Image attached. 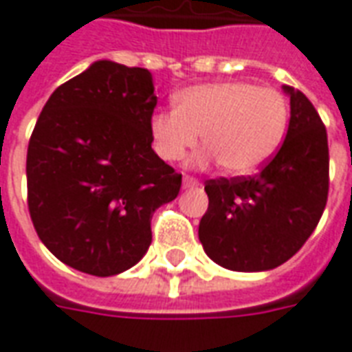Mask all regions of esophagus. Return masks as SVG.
Masks as SVG:
<instances>
[{
    "label": "esophagus",
    "mask_w": 352,
    "mask_h": 352,
    "mask_svg": "<svg viewBox=\"0 0 352 352\" xmlns=\"http://www.w3.org/2000/svg\"><path fill=\"white\" fill-rule=\"evenodd\" d=\"M199 186V180L193 178V176H184V188L189 189V188H197Z\"/></svg>",
    "instance_id": "obj_1"
}]
</instances>
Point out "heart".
<instances>
[{
  "mask_svg": "<svg viewBox=\"0 0 352 352\" xmlns=\"http://www.w3.org/2000/svg\"><path fill=\"white\" fill-rule=\"evenodd\" d=\"M174 102L176 109L149 119L157 155L166 163L180 161L201 134L206 149L197 159L218 161L231 176H248L267 163L283 144L290 117L283 92L246 81L195 85Z\"/></svg>",
  "mask_w": 352,
  "mask_h": 352,
  "instance_id": "heart-1",
  "label": "heart"
}]
</instances>
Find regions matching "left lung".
Instances as JSON below:
<instances>
[{"instance_id": "obj_1", "label": "left lung", "mask_w": 352, "mask_h": 352, "mask_svg": "<svg viewBox=\"0 0 352 352\" xmlns=\"http://www.w3.org/2000/svg\"><path fill=\"white\" fill-rule=\"evenodd\" d=\"M290 96L283 146L256 176L208 180V210L199 241L212 261L231 271H269L305 244L328 201V136L315 106L301 91Z\"/></svg>"}]
</instances>
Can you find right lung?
Wrapping results in <instances>:
<instances>
[{"mask_svg":"<svg viewBox=\"0 0 352 352\" xmlns=\"http://www.w3.org/2000/svg\"><path fill=\"white\" fill-rule=\"evenodd\" d=\"M146 68L91 64L52 92L26 157L28 208L41 243L69 267L119 275L151 244V216L182 174L151 149L157 106Z\"/></svg>","mask_w":352,"mask_h":352,"instance_id":"obj_1","label":"right lung"}]
</instances>
